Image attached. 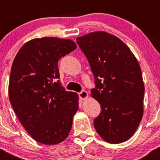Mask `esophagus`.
<instances>
[{"mask_svg":"<svg viewBox=\"0 0 160 160\" xmlns=\"http://www.w3.org/2000/svg\"><path fill=\"white\" fill-rule=\"evenodd\" d=\"M79 97H80V98L82 101H83V100L87 99L88 98V93L86 90H82L81 92L79 93Z\"/></svg>","mask_w":160,"mask_h":160,"instance_id":"obj_1","label":"esophagus"}]
</instances>
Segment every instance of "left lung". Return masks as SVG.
<instances>
[{"label": "left lung", "mask_w": 160, "mask_h": 160, "mask_svg": "<svg viewBox=\"0 0 160 160\" xmlns=\"http://www.w3.org/2000/svg\"><path fill=\"white\" fill-rule=\"evenodd\" d=\"M77 42L94 76L91 96L101 104L95 129L107 142L127 141L143 115L145 87L138 62L120 38L108 32H90L77 38Z\"/></svg>", "instance_id": "1"}]
</instances>
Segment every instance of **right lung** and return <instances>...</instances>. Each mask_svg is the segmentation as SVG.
Listing matches in <instances>:
<instances>
[{
	"label": "right lung",
	"mask_w": 160,
	"mask_h": 160,
	"mask_svg": "<svg viewBox=\"0 0 160 160\" xmlns=\"http://www.w3.org/2000/svg\"><path fill=\"white\" fill-rule=\"evenodd\" d=\"M76 49L68 38H34L22 46L13 61L9 100L22 126L42 144L62 142L72 128L79 97L58 80V62Z\"/></svg>",
	"instance_id": "1"
}]
</instances>
